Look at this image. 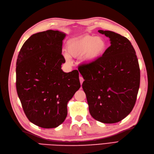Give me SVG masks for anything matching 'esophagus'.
I'll list each match as a JSON object with an SVG mask.
<instances>
[{
    "mask_svg": "<svg viewBox=\"0 0 154 154\" xmlns=\"http://www.w3.org/2000/svg\"><path fill=\"white\" fill-rule=\"evenodd\" d=\"M79 79H80V84L82 85L83 81H84V80H83V78L82 77V76H80V78H79Z\"/></svg>",
    "mask_w": 154,
    "mask_h": 154,
    "instance_id": "34e87169",
    "label": "esophagus"
}]
</instances>
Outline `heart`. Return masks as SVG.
Masks as SVG:
<instances>
[{"mask_svg":"<svg viewBox=\"0 0 154 154\" xmlns=\"http://www.w3.org/2000/svg\"><path fill=\"white\" fill-rule=\"evenodd\" d=\"M106 48V44L101 37L87 35L70 42L67 51L69 57L72 58H80L84 55L83 61L87 64H90L103 55ZM68 55H65L67 60Z\"/></svg>","mask_w":154,"mask_h":154,"instance_id":"obj_1","label":"heart"}]
</instances>
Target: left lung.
Listing matches in <instances>:
<instances>
[{
  "label": "left lung",
  "instance_id": "left-lung-1",
  "mask_svg": "<svg viewBox=\"0 0 154 154\" xmlns=\"http://www.w3.org/2000/svg\"><path fill=\"white\" fill-rule=\"evenodd\" d=\"M109 37L110 46L100 58L82 65L78 71L85 81L90 114L103 123L120 122L131 112L140 84V69L131 42L110 31L99 30Z\"/></svg>",
  "mask_w": 154,
  "mask_h": 154
}]
</instances>
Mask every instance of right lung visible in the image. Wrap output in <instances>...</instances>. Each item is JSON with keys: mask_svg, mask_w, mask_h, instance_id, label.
<instances>
[{"mask_svg": "<svg viewBox=\"0 0 154 154\" xmlns=\"http://www.w3.org/2000/svg\"><path fill=\"white\" fill-rule=\"evenodd\" d=\"M63 32L48 30L31 35L23 44L16 66V87L31 123L56 128L67 115V103L80 88L77 70L64 72Z\"/></svg>", "mask_w": 154, "mask_h": 154, "instance_id": "right-lung-1", "label": "right lung"}]
</instances>
